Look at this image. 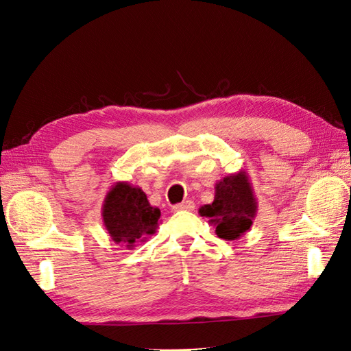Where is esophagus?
Masks as SVG:
<instances>
[{"mask_svg": "<svg viewBox=\"0 0 351 351\" xmlns=\"http://www.w3.org/2000/svg\"><path fill=\"white\" fill-rule=\"evenodd\" d=\"M195 208V204H193L192 201H183L180 204L174 206V212H192V210Z\"/></svg>", "mask_w": 351, "mask_h": 351, "instance_id": "esophagus-1", "label": "esophagus"}]
</instances>
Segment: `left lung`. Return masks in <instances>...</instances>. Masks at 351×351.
Wrapping results in <instances>:
<instances>
[{"label": "left lung", "mask_w": 351, "mask_h": 351, "mask_svg": "<svg viewBox=\"0 0 351 351\" xmlns=\"http://www.w3.org/2000/svg\"><path fill=\"white\" fill-rule=\"evenodd\" d=\"M258 202L245 169L225 176L215 184V199L204 204L198 212L208 217L216 227V236L223 240H237L252 227Z\"/></svg>", "instance_id": "obj_1"}]
</instances>
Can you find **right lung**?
I'll return each mask as SVG.
<instances>
[{"mask_svg":"<svg viewBox=\"0 0 351 351\" xmlns=\"http://www.w3.org/2000/svg\"><path fill=\"white\" fill-rule=\"evenodd\" d=\"M102 217L114 243L134 249L135 243L145 241L158 230L160 210L150 204L141 188L117 182L104 199Z\"/></svg>","mask_w":351,"mask_h":351,"instance_id":"obj_1","label":"right lung"}]
</instances>
